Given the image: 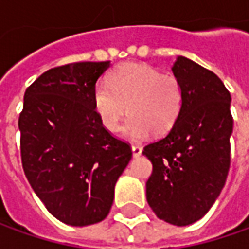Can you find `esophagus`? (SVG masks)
Wrapping results in <instances>:
<instances>
[{
  "instance_id": "obj_1",
  "label": "esophagus",
  "mask_w": 249,
  "mask_h": 249,
  "mask_svg": "<svg viewBox=\"0 0 249 249\" xmlns=\"http://www.w3.org/2000/svg\"><path fill=\"white\" fill-rule=\"evenodd\" d=\"M132 152H133V157H139L141 156L142 148L140 145H132Z\"/></svg>"
}]
</instances>
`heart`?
Wrapping results in <instances>:
<instances>
[{"mask_svg": "<svg viewBox=\"0 0 249 249\" xmlns=\"http://www.w3.org/2000/svg\"><path fill=\"white\" fill-rule=\"evenodd\" d=\"M93 101L101 123L112 133L119 132L128 112L124 135L139 141L152 132L164 135L172 129L183 110L184 88L175 74H162L145 64L125 62L110 71L108 84L98 82L94 87Z\"/></svg>", "mask_w": 249, "mask_h": 249, "instance_id": "1", "label": "heart"}]
</instances>
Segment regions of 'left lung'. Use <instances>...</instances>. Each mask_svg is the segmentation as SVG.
<instances>
[{"instance_id":"obj_1","label":"left lung","mask_w":249,"mask_h":249,"mask_svg":"<svg viewBox=\"0 0 249 249\" xmlns=\"http://www.w3.org/2000/svg\"><path fill=\"white\" fill-rule=\"evenodd\" d=\"M172 71L183 84V110L142 155L153 165L146 181L149 207L159 219L183 227L201 219L224 187L233 119L230 92L213 71L181 56Z\"/></svg>"}]
</instances>
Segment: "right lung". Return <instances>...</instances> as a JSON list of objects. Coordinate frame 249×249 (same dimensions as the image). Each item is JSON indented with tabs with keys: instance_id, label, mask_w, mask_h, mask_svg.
<instances>
[{
	"instance_id": "obj_1",
	"label": "right lung",
	"mask_w": 249,
	"mask_h": 249,
	"mask_svg": "<svg viewBox=\"0 0 249 249\" xmlns=\"http://www.w3.org/2000/svg\"><path fill=\"white\" fill-rule=\"evenodd\" d=\"M109 65L52 68L28 87L19 113L25 176L46 209L73 227L108 216L116 181L132 159L129 144L104 126L94 108L96 81Z\"/></svg>"
}]
</instances>
